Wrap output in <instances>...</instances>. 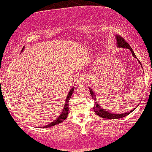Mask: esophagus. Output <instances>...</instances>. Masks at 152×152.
Listing matches in <instances>:
<instances>
[{
    "instance_id": "34e87169",
    "label": "esophagus",
    "mask_w": 152,
    "mask_h": 152,
    "mask_svg": "<svg viewBox=\"0 0 152 152\" xmlns=\"http://www.w3.org/2000/svg\"><path fill=\"white\" fill-rule=\"evenodd\" d=\"M85 81H86V77L83 76H79V77L78 78V81L79 83H83Z\"/></svg>"
}]
</instances>
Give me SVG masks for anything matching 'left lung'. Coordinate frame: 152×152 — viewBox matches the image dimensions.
<instances>
[{
  "mask_svg": "<svg viewBox=\"0 0 152 152\" xmlns=\"http://www.w3.org/2000/svg\"><path fill=\"white\" fill-rule=\"evenodd\" d=\"M116 43H117V47H119V48H129V49L131 50V52H132V56H133L134 58H137L135 53H134V52L133 51V50H132V48H131L129 44V43L121 37V36H120L119 35H116ZM138 61H139V64H140V65L142 66L141 62L139 61V60H138ZM89 89H90V94L91 95L92 99H94V102H95V104H94V112H95L97 115H99V116H101V117L109 118V119H117V118H121L124 117V116H126L128 114H129L131 112H132V111H129V112L123 113V114H113V113H110L109 111H106L105 109H104L103 108L101 107V106L99 105L98 102H97L96 101V99L95 94H94V92L92 91L91 88H89ZM132 111H133V110H132Z\"/></svg>",
  "mask_w": 152,
  "mask_h": 152,
  "instance_id": "left-lung-1",
  "label": "left lung"
}]
</instances>
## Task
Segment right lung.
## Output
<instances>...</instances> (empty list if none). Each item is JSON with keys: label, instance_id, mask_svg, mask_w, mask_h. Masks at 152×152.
Returning a JSON list of instances; mask_svg holds the SVG:
<instances>
[{"label": "right lung", "instance_id": "1", "mask_svg": "<svg viewBox=\"0 0 152 152\" xmlns=\"http://www.w3.org/2000/svg\"><path fill=\"white\" fill-rule=\"evenodd\" d=\"M23 49H24V47L23 48L21 51H23ZM74 87H73V88H71L70 91L69 92V94H68L67 97H66V99L65 105H64V108H63V111H62L61 114L59 115L58 117L57 118L56 120H54V121H52L51 123H50L49 124L46 125V126H42L41 128H48V127L55 126V125L61 123L62 121H64V120L67 118L68 113H69V100H70V99H71V96H72L73 93H74Z\"/></svg>", "mask_w": 152, "mask_h": 152}]
</instances>
